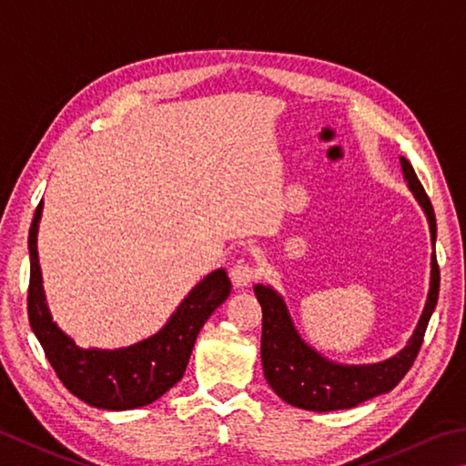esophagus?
Here are the masks:
<instances>
[{
  "label": "esophagus",
  "mask_w": 466,
  "mask_h": 466,
  "mask_svg": "<svg viewBox=\"0 0 466 466\" xmlns=\"http://www.w3.org/2000/svg\"><path fill=\"white\" fill-rule=\"evenodd\" d=\"M257 268L248 265V262H236V265L230 268V277H232V283L236 287H247L248 283H252L257 279Z\"/></svg>",
  "instance_id": "1"
}]
</instances>
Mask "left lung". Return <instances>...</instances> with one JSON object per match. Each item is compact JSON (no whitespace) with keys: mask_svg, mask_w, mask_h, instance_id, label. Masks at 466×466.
<instances>
[{"mask_svg":"<svg viewBox=\"0 0 466 466\" xmlns=\"http://www.w3.org/2000/svg\"><path fill=\"white\" fill-rule=\"evenodd\" d=\"M403 179L413 198L424 209L430 240L436 247V216L424 187L418 181L410 160L400 157ZM440 291V268L436 250L430 257V287L416 328L400 352L370 365H344L324 357L314 346L303 340L289 308L273 285H255V295L262 308L260 359L265 379L283 401L309 411L350 410L359 403L389 393L400 383L416 360L428 321L432 318Z\"/></svg>","mask_w":466,"mask_h":466,"instance_id":"obj_1","label":"left lung"}]
</instances>
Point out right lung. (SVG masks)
Segmentation results:
<instances>
[{"instance_id":"right-lung-1","label":"right lung","mask_w":466,"mask_h":466,"mask_svg":"<svg viewBox=\"0 0 466 466\" xmlns=\"http://www.w3.org/2000/svg\"><path fill=\"white\" fill-rule=\"evenodd\" d=\"M38 204L28 234L30 289L28 319L34 336L53 365L56 377L69 391L91 408L107 411L137 410L157 401L181 380L193 344L208 318L230 295L232 283L226 268L206 275L165 321V326L145 340L122 349H81L53 319L38 260Z\"/></svg>"}]
</instances>
